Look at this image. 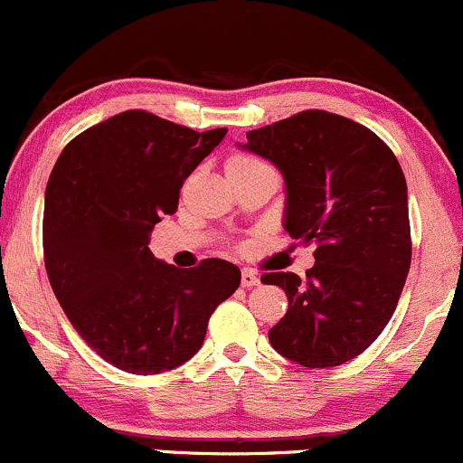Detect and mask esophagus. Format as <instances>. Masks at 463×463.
<instances>
[{"instance_id": "obj_1", "label": "esophagus", "mask_w": 463, "mask_h": 463, "mask_svg": "<svg viewBox=\"0 0 463 463\" xmlns=\"http://www.w3.org/2000/svg\"><path fill=\"white\" fill-rule=\"evenodd\" d=\"M241 286H243V288H255V286H259L257 272L250 270V268H243V272H241Z\"/></svg>"}]
</instances>
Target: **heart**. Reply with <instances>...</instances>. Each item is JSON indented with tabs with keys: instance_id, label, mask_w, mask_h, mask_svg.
<instances>
[{
	"instance_id": "1",
	"label": "heart",
	"mask_w": 463,
	"mask_h": 463,
	"mask_svg": "<svg viewBox=\"0 0 463 463\" xmlns=\"http://www.w3.org/2000/svg\"><path fill=\"white\" fill-rule=\"evenodd\" d=\"M255 166H266V162L259 160L255 156L248 154H235L226 160V174H232V171H246L255 169Z\"/></svg>"
}]
</instances>
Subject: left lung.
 <instances>
[{
  "instance_id": "1",
  "label": "left lung",
  "mask_w": 463,
  "mask_h": 463,
  "mask_svg": "<svg viewBox=\"0 0 463 463\" xmlns=\"http://www.w3.org/2000/svg\"><path fill=\"white\" fill-rule=\"evenodd\" d=\"M246 138L237 146L270 160L286 180L283 228L317 243L303 279L261 277L288 297L270 345L309 369L347 363L380 336L409 274V195L398 157L372 129L321 109Z\"/></svg>"
}]
</instances>
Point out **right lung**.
Instances as JSON below:
<instances>
[{"instance_id": "1", "label": "right lung", "mask_w": 463, "mask_h": 463, "mask_svg": "<svg viewBox=\"0 0 463 463\" xmlns=\"http://www.w3.org/2000/svg\"><path fill=\"white\" fill-rule=\"evenodd\" d=\"M226 129L193 131L131 109L90 127L61 151L45 189L50 286L80 338L127 373L180 367L208 318L240 288L223 259L180 270L151 255V231L174 215L182 182Z\"/></svg>"}]
</instances>
